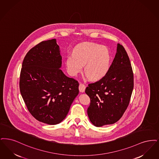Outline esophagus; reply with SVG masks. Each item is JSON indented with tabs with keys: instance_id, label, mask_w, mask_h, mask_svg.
Segmentation results:
<instances>
[{
	"instance_id": "esophagus-1",
	"label": "esophagus",
	"mask_w": 159,
	"mask_h": 159,
	"mask_svg": "<svg viewBox=\"0 0 159 159\" xmlns=\"http://www.w3.org/2000/svg\"><path fill=\"white\" fill-rule=\"evenodd\" d=\"M85 88H86V86L83 84L82 83H80V85H79V90L80 92H84V91L85 90Z\"/></svg>"
}]
</instances>
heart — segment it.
I'll list each match as a JSON object with an SVG mask.
<instances>
[{"mask_svg": "<svg viewBox=\"0 0 159 159\" xmlns=\"http://www.w3.org/2000/svg\"><path fill=\"white\" fill-rule=\"evenodd\" d=\"M111 56L109 49L102 45L86 43L79 44L73 53L67 56L66 66L69 74L75 76L83 69L92 80L103 77L111 66Z\"/></svg>", "mask_w": 159, "mask_h": 159, "instance_id": "obj_1", "label": "heart"}]
</instances>
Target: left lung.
<instances>
[{
    "instance_id": "left-lung-1",
    "label": "left lung",
    "mask_w": 159,
    "mask_h": 159,
    "mask_svg": "<svg viewBox=\"0 0 159 159\" xmlns=\"http://www.w3.org/2000/svg\"><path fill=\"white\" fill-rule=\"evenodd\" d=\"M133 89L134 74L129 58L124 46L118 44L107 74L85 89L90 98L87 114L91 123L97 127L116 123L129 104Z\"/></svg>"
}]
</instances>
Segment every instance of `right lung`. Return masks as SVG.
<instances>
[{
    "label": "right lung",
    "mask_w": 159,
    "mask_h": 159,
    "mask_svg": "<svg viewBox=\"0 0 159 159\" xmlns=\"http://www.w3.org/2000/svg\"><path fill=\"white\" fill-rule=\"evenodd\" d=\"M62 57L56 39L43 41L31 48L22 65L21 96L31 115L48 125L66 116L79 93V83L60 69Z\"/></svg>",
    "instance_id": "1"
}]
</instances>
